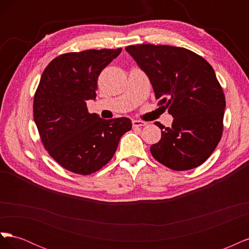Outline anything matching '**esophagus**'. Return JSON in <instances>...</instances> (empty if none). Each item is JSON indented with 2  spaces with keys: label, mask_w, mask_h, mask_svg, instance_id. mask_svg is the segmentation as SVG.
Masks as SVG:
<instances>
[{
  "label": "esophagus",
  "mask_w": 249,
  "mask_h": 249,
  "mask_svg": "<svg viewBox=\"0 0 249 249\" xmlns=\"http://www.w3.org/2000/svg\"><path fill=\"white\" fill-rule=\"evenodd\" d=\"M132 124H133V126H134V127H138V126H144V125H146V123L142 122V120H133Z\"/></svg>",
  "instance_id": "34e87169"
}]
</instances>
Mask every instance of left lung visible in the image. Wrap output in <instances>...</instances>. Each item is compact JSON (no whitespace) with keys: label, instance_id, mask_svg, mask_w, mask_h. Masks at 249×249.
Here are the masks:
<instances>
[{"label":"left lung","instance_id":"1","mask_svg":"<svg viewBox=\"0 0 249 249\" xmlns=\"http://www.w3.org/2000/svg\"><path fill=\"white\" fill-rule=\"evenodd\" d=\"M125 51L173 117L170 127L156 123L165 130L150 146L153 157L178 171L199 166L214 152L223 130L225 97L213 67L184 48L137 44Z\"/></svg>","mask_w":249,"mask_h":249}]
</instances>
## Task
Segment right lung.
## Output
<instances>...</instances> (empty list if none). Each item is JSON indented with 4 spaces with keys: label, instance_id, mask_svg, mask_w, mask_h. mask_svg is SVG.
I'll return each mask as SVG.
<instances>
[{
    "label": "right lung",
    "instance_id": "add662e5",
    "mask_svg": "<svg viewBox=\"0 0 249 249\" xmlns=\"http://www.w3.org/2000/svg\"><path fill=\"white\" fill-rule=\"evenodd\" d=\"M122 49L87 50L60 55L43 71L34 96L33 115L42 144L65 169L91 175L114 156L130 118L103 119L90 114L97 78Z\"/></svg>",
    "mask_w": 249,
    "mask_h": 249
}]
</instances>
